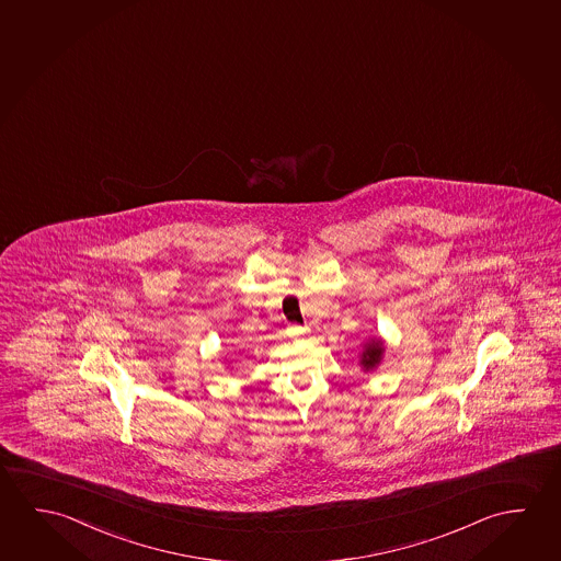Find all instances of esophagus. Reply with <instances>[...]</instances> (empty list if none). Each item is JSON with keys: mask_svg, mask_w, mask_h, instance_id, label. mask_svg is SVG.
Masks as SVG:
<instances>
[{"mask_svg": "<svg viewBox=\"0 0 561 561\" xmlns=\"http://www.w3.org/2000/svg\"><path fill=\"white\" fill-rule=\"evenodd\" d=\"M291 332H294L295 336H304V334L309 332V329L307 327H291Z\"/></svg>", "mask_w": 561, "mask_h": 561, "instance_id": "esophagus-1", "label": "esophagus"}]
</instances>
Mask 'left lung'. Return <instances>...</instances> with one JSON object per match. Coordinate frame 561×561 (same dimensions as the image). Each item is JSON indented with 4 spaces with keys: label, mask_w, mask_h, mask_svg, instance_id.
<instances>
[{
    "label": "left lung",
    "mask_w": 561,
    "mask_h": 561,
    "mask_svg": "<svg viewBox=\"0 0 561 561\" xmlns=\"http://www.w3.org/2000/svg\"><path fill=\"white\" fill-rule=\"evenodd\" d=\"M381 356H383V342L379 339H374L364 346L359 364L364 366L366 371H369V369L376 368L377 364L381 362Z\"/></svg>",
    "instance_id": "left-lung-1"
}]
</instances>
